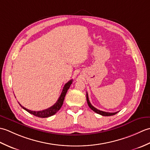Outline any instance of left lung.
I'll list each match as a JSON object with an SVG mask.
<instances>
[{
	"label": "left lung",
	"mask_w": 150,
	"mask_h": 150,
	"mask_svg": "<svg viewBox=\"0 0 150 150\" xmlns=\"http://www.w3.org/2000/svg\"><path fill=\"white\" fill-rule=\"evenodd\" d=\"M86 100H87V103L89 107H90L91 109L93 110V111H95V113H97L98 114H100L101 115L103 116H111V115H115L116 113H117L118 112H115V113H110V112H106V111H100L99 110L95 108L94 106H93L91 105V104L90 103V100H89V98H88V94L86 93Z\"/></svg>",
	"instance_id": "1"
}]
</instances>
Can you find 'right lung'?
I'll use <instances>...</instances> for the list:
<instances>
[{"label":"right lung","instance_id":"1","mask_svg":"<svg viewBox=\"0 0 150 150\" xmlns=\"http://www.w3.org/2000/svg\"><path fill=\"white\" fill-rule=\"evenodd\" d=\"M72 81H73L72 80H70L64 85V88H63L62 93H61V94H60L58 100L57 101V103L53 105V106H51L50 108H47V109L44 110L42 111H31V110L27 109V108H26L22 106L21 104H19V103H18V104L21 105V106L23 108L24 110L27 111L28 113L32 114V115H33L36 116V117H40V118H46V117H49L52 116V115H55L57 112V111H58L60 109V108L62 107L64 100V97L66 96V94L67 93V91H68V89L70 87V85L72 84Z\"/></svg>","mask_w":150,"mask_h":150}]
</instances>
